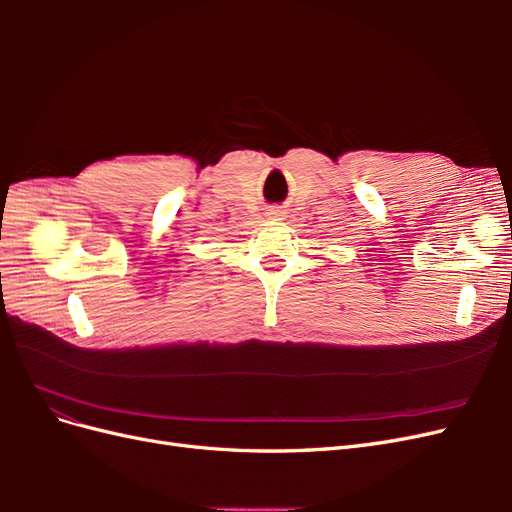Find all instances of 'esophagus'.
I'll use <instances>...</instances> for the list:
<instances>
[{
  "label": "esophagus",
  "instance_id": "34e87169",
  "mask_svg": "<svg viewBox=\"0 0 512 512\" xmlns=\"http://www.w3.org/2000/svg\"><path fill=\"white\" fill-rule=\"evenodd\" d=\"M267 218H269V220H275V222H277V220H284V211H282V209H269V211H267Z\"/></svg>",
  "mask_w": 512,
  "mask_h": 512
}]
</instances>
